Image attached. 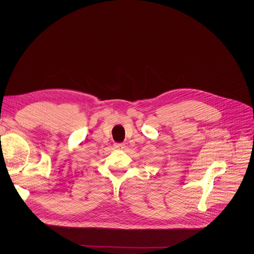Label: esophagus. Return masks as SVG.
Listing matches in <instances>:
<instances>
[{"label": "esophagus", "instance_id": "34e87169", "mask_svg": "<svg viewBox=\"0 0 254 254\" xmlns=\"http://www.w3.org/2000/svg\"><path fill=\"white\" fill-rule=\"evenodd\" d=\"M115 148L118 150H123L126 148V144L125 143H115Z\"/></svg>", "mask_w": 254, "mask_h": 254}]
</instances>
